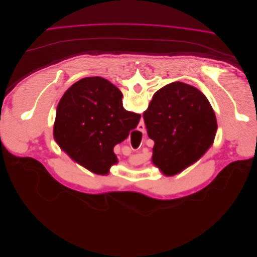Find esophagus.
<instances>
[{
	"label": "esophagus",
	"mask_w": 257,
	"mask_h": 257,
	"mask_svg": "<svg viewBox=\"0 0 257 257\" xmlns=\"http://www.w3.org/2000/svg\"><path fill=\"white\" fill-rule=\"evenodd\" d=\"M138 131H140L141 133H145V125H144L143 122H141V123H139V125H138Z\"/></svg>",
	"instance_id": "obj_1"
}]
</instances>
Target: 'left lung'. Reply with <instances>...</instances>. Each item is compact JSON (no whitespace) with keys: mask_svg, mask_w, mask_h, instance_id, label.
<instances>
[{"mask_svg":"<svg viewBox=\"0 0 257 257\" xmlns=\"http://www.w3.org/2000/svg\"><path fill=\"white\" fill-rule=\"evenodd\" d=\"M143 119L149 137L155 141L152 161L167 176L199 160L213 143L217 127L206 96L180 81L154 94Z\"/></svg>","mask_w":257,"mask_h":257,"instance_id":"obj_1","label":"left lung"}]
</instances>
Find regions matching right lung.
I'll use <instances>...</instances> for the list:
<instances>
[{
    "label": "right lung",
    "mask_w": 257,
    "mask_h": 257,
    "mask_svg": "<svg viewBox=\"0 0 257 257\" xmlns=\"http://www.w3.org/2000/svg\"><path fill=\"white\" fill-rule=\"evenodd\" d=\"M140 114L122 105V93L101 77L82 78L60 99L54 137L72 159L91 172L104 175L117 163L114 146L136 128Z\"/></svg>",
    "instance_id": "right-lung-1"
}]
</instances>
